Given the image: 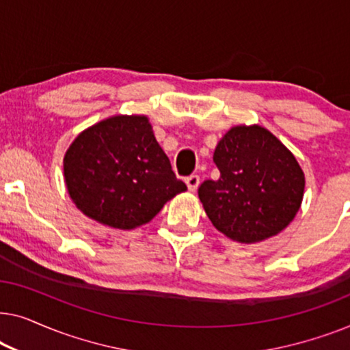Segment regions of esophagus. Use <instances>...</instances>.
Segmentation results:
<instances>
[{
	"instance_id": "esophagus-1",
	"label": "esophagus",
	"mask_w": 350,
	"mask_h": 350,
	"mask_svg": "<svg viewBox=\"0 0 350 350\" xmlns=\"http://www.w3.org/2000/svg\"><path fill=\"white\" fill-rule=\"evenodd\" d=\"M200 183V178L199 175H191L186 178V186H188V189L191 191V193H194L196 189H198V186Z\"/></svg>"
}]
</instances>
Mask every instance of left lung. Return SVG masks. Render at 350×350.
<instances>
[{
	"mask_svg": "<svg viewBox=\"0 0 350 350\" xmlns=\"http://www.w3.org/2000/svg\"><path fill=\"white\" fill-rule=\"evenodd\" d=\"M217 181L200 185L199 199L219 232L256 243L284 231L304 196V172L288 148L267 129L234 126L213 152Z\"/></svg>",
	"mask_w": 350,
	"mask_h": 350,
	"instance_id": "8db88e82",
	"label": "left lung"
}]
</instances>
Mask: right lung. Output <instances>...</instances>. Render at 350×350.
<instances>
[{
    "label": "right lung",
    "instance_id": "obj_1",
    "mask_svg": "<svg viewBox=\"0 0 350 350\" xmlns=\"http://www.w3.org/2000/svg\"><path fill=\"white\" fill-rule=\"evenodd\" d=\"M65 185L85 217L131 231L185 193L143 114H116L84 129L64 157Z\"/></svg>",
    "mask_w": 350,
    "mask_h": 350
}]
</instances>
